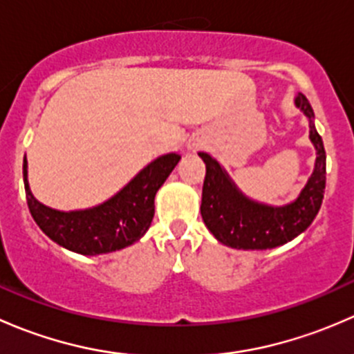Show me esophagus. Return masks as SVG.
<instances>
[{
	"label": "esophagus",
	"mask_w": 354,
	"mask_h": 354,
	"mask_svg": "<svg viewBox=\"0 0 354 354\" xmlns=\"http://www.w3.org/2000/svg\"><path fill=\"white\" fill-rule=\"evenodd\" d=\"M203 147V140L198 137H194L188 140V149H192V151H198V149Z\"/></svg>",
	"instance_id": "34e87169"
}]
</instances>
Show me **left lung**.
<instances>
[{"instance_id":"8db88e82","label":"left lung","mask_w":354,"mask_h":354,"mask_svg":"<svg viewBox=\"0 0 354 354\" xmlns=\"http://www.w3.org/2000/svg\"><path fill=\"white\" fill-rule=\"evenodd\" d=\"M296 108L310 121V140L317 151L312 176L299 195L286 205L274 207L255 202L238 190L224 167L205 152L202 188V219L207 230L223 245L238 250H267L288 243L313 223L326 192V149L313 124V109L303 94L295 97Z\"/></svg>"}]
</instances>
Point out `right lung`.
<instances>
[{
    "mask_svg": "<svg viewBox=\"0 0 354 354\" xmlns=\"http://www.w3.org/2000/svg\"><path fill=\"white\" fill-rule=\"evenodd\" d=\"M176 152L164 154L144 167L127 187L106 202L84 210L51 209L32 195L24 159V185L32 217L46 236L80 255L111 253L140 240L154 217V198L180 162Z\"/></svg>",
    "mask_w": 354,
    "mask_h": 354,
    "instance_id": "obj_1",
    "label": "right lung"
}]
</instances>
